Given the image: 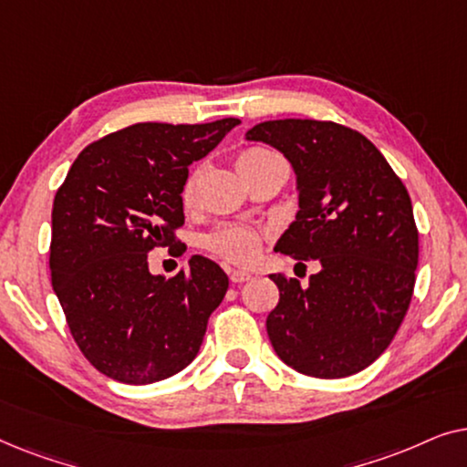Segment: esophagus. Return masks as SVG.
Instances as JSON below:
<instances>
[{"instance_id":"34e87169","label":"esophagus","mask_w":467,"mask_h":467,"mask_svg":"<svg viewBox=\"0 0 467 467\" xmlns=\"http://www.w3.org/2000/svg\"><path fill=\"white\" fill-rule=\"evenodd\" d=\"M229 280H232L234 285H242V283H246V280H251V274L244 270H232L229 272Z\"/></svg>"}]
</instances>
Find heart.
Returning a JSON list of instances; mask_svg holds the SVG:
<instances>
[{
  "label": "heart",
  "mask_w": 467,
  "mask_h": 467,
  "mask_svg": "<svg viewBox=\"0 0 467 467\" xmlns=\"http://www.w3.org/2000/svg\"><path fill=\"white\" fill-rule=\"evenodd\" d=\"M278 159L276 152L267 149H248L238 157V170L240 174H246L257 165ZM202 168H195L187 176V181L182 184V202L191 206L195 202L197 195V184H200ZM261 240L264 235L251 225H240V223H227V225L216 227L214 232L206 235V246L208 251H213L216 257L229 261V264H251V261L259 254Z\"/></svg>",
  "instance_id": "b5f03b06"
}]
</instances>
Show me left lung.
<instances>
[{"instance_id":"8db88e82","label":"left lung","mask_w":467,"mask_h":467,"mask_svg":"<svg viewBox=\"0 0 467 467\" xmlns=\"http://www.w3.org/2000/svg\"><path fill=\"white\" fill-rule=\"evenodd\" d=\"M246 140L283 152L297 176L296 221L276 251L317 261L308 286L272 274L280 299L265 327L286 366L344 379L385 353L404 321L419 264L410 195L382 152L331 120H265Z\"/></svg>"}]
</instances>
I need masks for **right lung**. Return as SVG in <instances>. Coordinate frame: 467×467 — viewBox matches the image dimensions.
Instances as JSON below:
<instances>
[{
	"label": "right lung",
	"mask_w": 467,
	"mask_h": 467,
	"mask_svg": "<svg viewBox=\"0 0 467 467\" xmlns=\"http://www.w3.org/2000/svg\"><path fill=\"white\" fill-rule=\"evenodd\" d=\"M235 125L238 119L130 125L88 144L57 191L53 289L82 355L108 379L150 385L200 353L227 274L193 254L176 276H152L149 253L181 244L189 165Z\"/></svg>",
	"instance_id": "right-lung-1"
}]
</instances>
